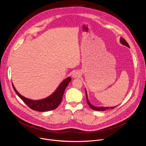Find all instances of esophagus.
Instances as JSON below:
<instances>
[{
  "mask_svg": "<svg viewBox=\"0 0 146 146\" xmlns=\"http://www.w3.org/2000/svg\"><path fill=\"white\" fill-rule=\"evenodd\" d=\"M80 73L78 71H76L74 72L73 74H72V77L73 78H77V77H80Z\"/></svg>",
  "mask_w": 146,
  "mask_h": 146,
  "instance_id": "34e87169",
  "label": "esophagus"
}]
</instances>
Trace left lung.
I'll use <instances>...</instances> for the list:
<instances>
[{
    "label": "left lung",
    "mask_w": 146,
    "mask_h": 146,
    "mask_svg": "<svg viewBox=\"0 0 146 146\" xmlns=\"http://www.w3.org/2000/svg\"><path fill=\"white\" fill-rule=\"evenodd\" d=\"M120 42H121V43L122 44H123V45H124V46H127V47L130 48V47H129V44H128V43L127 42L126 40H125L123 38H122V37H121V38H120ZM86 95L87 103L88 104V105L90 106V108H91L92 109H93V110H97V111H105V110H107V109H114V108L116 107V106H115V107H111V108H109V107H105V108H104V107H96V106H93L92 105H91V103L90 102V101H89V100H88V95H87V92L86 90Z\"/></svg>",
    "instance_id": "obj_1"
}]
</instances>
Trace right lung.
I'll return each mask as SVG.
<instances>
[{
    "label": "right lung",
    "instance_id": "obj_1",
    "mask_svg": "<svg viewBox=\"0 0 146 146\" xmlns=\"http://www.w3.org/2000/svg\"><path fill=\"white\" fill-rule=\"evenodd\" d=\"M71 80L70 77H67L60 83L52 94L46 98L36 100H31L22 96L16 90L13 84L12 85L15 93L28 107L33 110L41 112L52 110L57 108L62 101L65 90Z\"/></svg>",
    "mask_w": 146,
    "mask_h": 146
}]
</instances>
